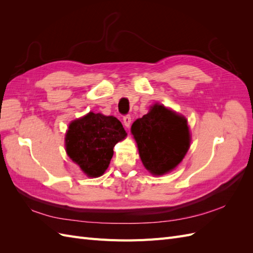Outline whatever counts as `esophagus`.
<instances>
[{"mask_svg":"<svg viewBox=\"0 0 253 253\" xmlns=\"http://www.w3.org/2000/svg\"><path fill=\"white\" fill-rule=\"evenodd\" d=\"M131 122H132V118L129 115H126V116L124 117V124L126 127H129L131 126Z\"/></svg>","mask_w":253,"mask_h":253,"instance_id":"esophagus-1","label":"esophagus"}]
</instances>
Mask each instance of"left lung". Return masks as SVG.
<instances>
[{"mask_svg":"<svg viewBox=\"0 0 253 253\" xmlns=\"http://www.w3.org/2000/svg\"><path fill=\"white\" fill-rule=\"evenodd\" d=\"M131 132L144 168L153 175L171 172L190 148L187 119L158 103L134 122Z\"/></svg>","mask_w":253,"mask_h":253,"instance_id":"left-lung-1","label":"left lung"}]
</instances>
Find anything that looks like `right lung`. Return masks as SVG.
<instances>
[{
    "mask_svg": "<svg viewBox=\"0 0 253 253\" xmlns=\"http://www.w3.org/2000/svg\"><path fill=\"white\" fill-rule=\"evenodd\" d=\"M126 133L114 116L89 112L72 121L65 134L67 155L88 177L101 176L113 157V148Z\"/></svg>",
    "mask_w": 253,
    "mask_h": 253,
    "instance_id": "obj_1",
    "label": "right lung"
}]
</instances>
